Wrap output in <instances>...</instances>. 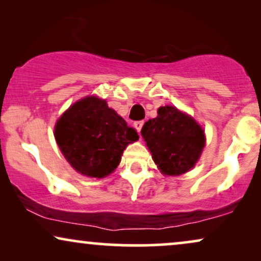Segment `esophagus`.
<instances>
[{
    "instance_id": "34e87169",
    "label": "esophagus",
    "mask_w": 261,
    "mask_h": 261,
    "mask_svg": "<svg viewBox=\"0 0 261 261\" xmlns=\"http://www.w3.org/2000/svg\"><path fill=\"white\" fill-rule=\"evenodd\" d=\"M143 124H144L143 120H138L134 123V126L136 127V130L138 131V133H141V128H142V126H143Z\"/></svg>"
}]
</instances>
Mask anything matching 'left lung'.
<instances>
[{
  "label": "left lung",
  "instance_id": "8db88e82",
  "mask_svg": "<svg viewBox=\"0 0 261 261\" xmlns=\"http://www.w3.org/2000/svg\"><path fill=\"white\" fill-rule=\"evenodd\" d=\"M159 168L168 175L190 171L205 144L204 131L193 118L173 106H162L158 117L148 120L141 131Z\"/></svg>",
  "mask_w": 261,
  "mask_h": 261
}]
</instances>
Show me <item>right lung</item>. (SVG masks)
<instances>
[{"instance_id": "1", "label": "right lung", "mask_w": 261, "mask_h": 261, "mask_svg": "<svg viewBox=\"0 0 261 261\" xmlns=\"http://www.w3.org/2000/svg\"><path fill=\"white\" fill-rule=\"evenodd\" d=\"M55 138L72 168L103 178L117 168L124 149L138 140V134L105 100L88 96L64 112L56 124Z\"/></svg>"}]
</instances>
